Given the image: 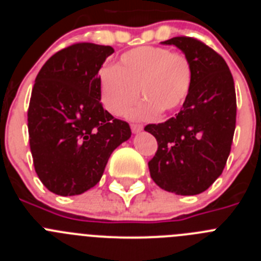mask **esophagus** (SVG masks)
<instances>
[{"label": "esophagus", "instance_id": "34e87169", "mask_svg": "<svg viewBox=\"0 0 261 261\" xmlns=\"http://www.w3.org/2000/svg\"><path fill=\"white\" fill-rule=\"evenodd\" d=\"M130 128H132L133 133H140L142 129H144V126H142L141 124H132V125H130Z\"/></svg>", "mask_w": 261, "mask_h": 261}]
</instances>
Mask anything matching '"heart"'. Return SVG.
<instances>
[{
    "label": "heart",
    "instance_id": "b5f03b06",
    "mask_svg": "<svg viewBox=\"0 0 261 261\" xmlns=\"http://www.w3.org/2000/svg\"><path fill=\"white\" fill-rule=\"evenodd\" d=\"M192 69L190 60L167 48L138 47L123 53L115 68L99 73V96L106 110L121 116L137 99L129 116L150 119L159 111L172 112L183 105L190 93Z\"/></svg>",
    "mask_w": 261,
    "mask_h": 261
}]
</instances>
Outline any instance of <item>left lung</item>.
<instances>
[{
    "label": "left lung",
    "mask_w": 261,
    "mask_h": 261,
    "mask_svg": "<svg viewBox=\"0 0 261 261\" xmlns=\"http://www.w3.org/2000/svg\"><path fill=\"white\" fill-rule=\"evenodd\" d=\"M162 44L184 53L192 80L179 114L145 126L158 142L149 171L167 192L199 195L222 174L231 150L237 120L234 80L225 60L200 40L177 36Z\"/></svg>",
    "instance_id": "8db88e82"
}]
</instances>
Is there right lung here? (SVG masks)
I'll return each instance as SVG.
<instances>
[{"label":"right lung","mask_w":261,"mask_h":261,"mask_svg":"<svg viewBox=\"0 0 261 261\" xmlns=\"http://www.w3.org/2000/svg\"><path fill=\"white\" fill-rule=\"evenodd\" d=\"M110 45L78 43L55 53L36 75L30 99V149L50 192L74 196L102 177L112 151L130 138L129 124L103 108L98 73Z\"/></svg>","instance_id":"1"}]
</instances>
